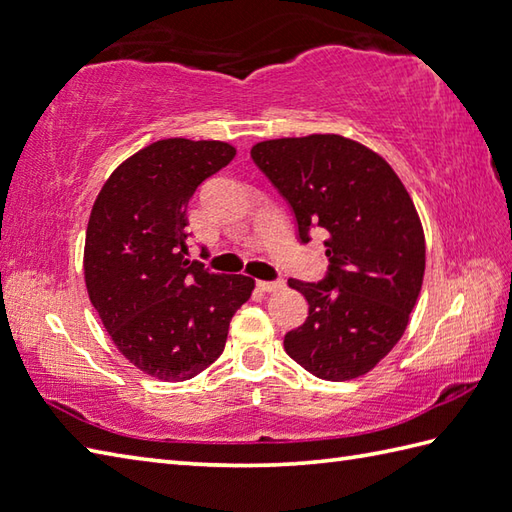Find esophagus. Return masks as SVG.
Returning <instances> with one entry per match:
<instances>
[{
	"instance_id": "34e87169",
	"label": "esophagus",
	"mask_w": 512,
	"mask_h": 512,
	"mask_svg": "<svg viewBox=\"0 0 512 512\" xmlns=\"http://www.w3.org/2000/svg\"><path fill=\"white\" fill-rule=\"evenodd\" d=\"M257 288L261 292H275L277 288H281V281H257Z\"/></svg>"
}]
</instances>
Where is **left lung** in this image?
<instances>
[{"label":"left lung","instance_id":"8db88e82","mask_svg":"<svg viewBox=\"0 0 512 512\" xmlns=\"http://www.w3.org/2000/svg\"><path fill=\"white\" fill-rule=\"evenodd\" d=\"M251 157L290 202L301 242L327 233L323 281L288 279L310 314L283 338L305 371L347 382L384 360L408 327L425 272V235L395 170L360 141L307 135L259 141Z\"/></svg>","mask_w":512,"mask_h":512}]
</instances>
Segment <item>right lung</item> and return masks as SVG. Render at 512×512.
<instances>
[{"label":"right lung","mask_w":512,"mask_h":512,"mask_svg":"<svg viewBox=\"0 0 512 512\" xmlns=\"http://www.w3.org/2000/svg\"><path fill=\"white\" fill-rule=\"evenodd\" d=\"M224 141L161 139L128 157L93 202L85 283L115 347L161 382H185L220 358L255 281L189 259L187 202L229 165Z\"/></svg>","instance_id":"add662e5"}]
</instances>
